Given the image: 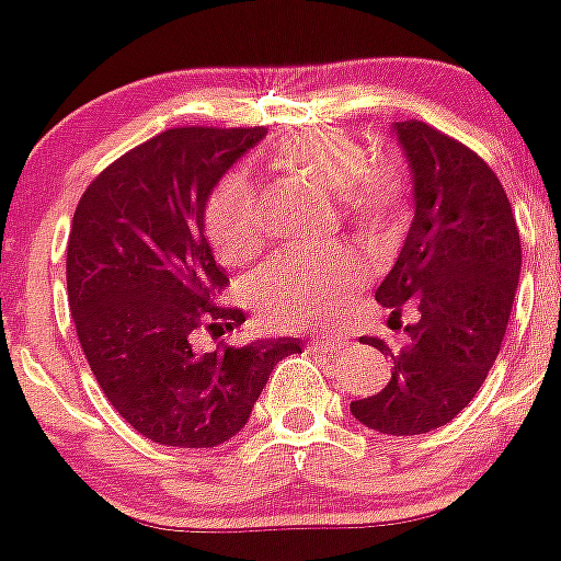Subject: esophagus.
<instances>
[{
    "mask_svg": "<svg viewBox=\"0 0 561 561\" xmlns=\"http://www.w3.org/2000/svg\"><path fill=\"white\" fill-rule=\"evenodd\" d=\"M314 350H322V353H339V350L347 347V336H339V333H320V336L312 339Z\"/></svg>",
    "mask_w": 561,
    "mask_h": 561,
    "instance_id": "34e87169",
    "label": "esophagus"
}]
</instances>
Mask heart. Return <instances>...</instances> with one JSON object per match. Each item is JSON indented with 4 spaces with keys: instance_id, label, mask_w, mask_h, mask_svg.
<instances>
[{
    "instance_id": "b5f03b06",
    "label": "heart",
    "mask_w": 561,
    "mask_h": 561,
    "mask_svg": "<svg viewBox=\"0 0 561 561\" xmlns=\"http://www.w3.org/2000/svg\"><path fill=\"white\" fill-rule=\"evenodd\" d=\"M271 162L336 197L344 219L371 241H382L401 214L404 179L393 165H375L369 151L350 133L317 127L279 140ZM208 239L230 265L249 263L263 247L254 181L233 171L219 181L206 208ZM366 282V265L347 249L287 252L271 260L254 279V304L287 328L331 322L344 312Z\"/></svg>"
}]
</instances>
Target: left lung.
<instances>
[{
	"label": "left lung",
	"instance_id": "8db88e82",
	"mask_svg": "<svg viewBox=\"0 0 561 561\" xmlns=\"http://www.w3.org/2000/svg\"><path fill=\"white\" fill-rule=\"evenodd\" d=\"M412 179L404 247L375 298L412 309L407 344L360 336L393 360L388 386L350 404L355 421L388 437L450 423L489 377L522 276V239L511 201L474 151L423 122L390 124Z\"/></svg>",
	"mask_w": 561,
	"mask_h": 561
}]
</instances>
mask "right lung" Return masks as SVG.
I'll return each mask as SVG.
<instances>
[{"instance_id": "1", "label": "right lung", "mask_w": 561, "mask_h": 561, "mask_svg": "<svg viewBox=\"0 0 561 561\" xmlns=\"http://www.w3.org/2000/svg\"><path fill=\"white\" fill-rule=\"evenodd\" d=\"M263 127H175L127 151L83 192L67 241V298L92 375L146 439L214 448L247 426L293 336L195 353L197 328H239L217 307L228 274L214 260L206 206Z\"/></svg>"}]
</instances>
